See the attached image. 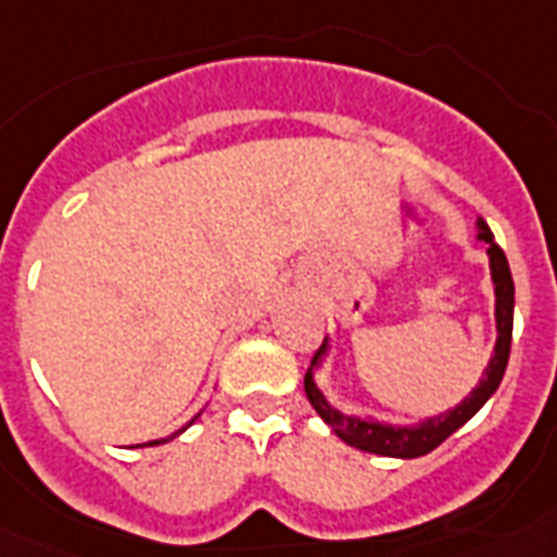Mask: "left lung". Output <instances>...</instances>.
<instances>
[{
  "label": "left lung",
  "mask_w": 557,
  "mask_h": 557,
  "mask_svg": "<svg viewBox=\"0 0 557 557\" xmlns=\"http://www.w3.org/2000/svg\"><path fill=\"white\" fill-rule=\"evenodd\" d=\"M476 228H480V239L488 243V262H491V282H494V295H496V346L494 357H491L488 368L482 373L480 385L462 398L455 410H446L441 416L424 418L418 421L416 426H396V424H382V421H373V418L362 416H348V412L337 410L326 401V396L321 393V387L314 385V368L321 366V357L326 354V339H323L321 351L312 357V366H309L307 376H304V391H307L309 405L314 407V412L332 426L334 435L339 441H346L348 446L359 451H371V455L382 457H401V460H410V457L430 455L432 449L444 444L451 432L460 430L476 410H480L485 401L496 393L502 376H505V368H508L510 357V337H513V275H510V264L505 259V250L494 243V234H491L488 223L485 220H476Z\"/></svg>",
  "instance_id": "left-lung-1"
}]
</instances>
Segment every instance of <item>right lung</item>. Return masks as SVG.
<instances>
[{"label":"right lung","mask_w":557,"mask_h":557,"mask_svg":"<svg viewBox=\"0 0 557 557\" xmlns=\"http://www.w3.org/2000/svg\"><path fill=\"white\" fill-rule=\"evenodd\" d=\"M195 418H198V416H195ZM195 418H191V421H195ZM191 421H189V424H191ZM184 430H186V426H184ZM184 430H181V432H184ZM175 435H178V432H175ZM175 435H170V437H175ZM170 437H161V441H150V444H145V446H156V444H166V441H170Z\"/></svg>","instance_id":"add662e5"}]
</instances>
